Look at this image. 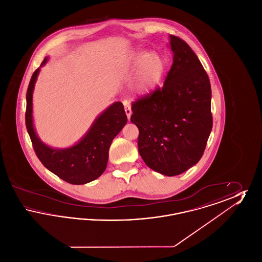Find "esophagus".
<instances>
[{
    "label": "esophagus",
    "mask_w": 262,
    "mask_h": 262,
    "mask_svg": "<svg viewBox=\"0 0 262 262\" xmlns=\"http://www.w3.org/2000/svg\"><path fill=\"white\" fill-rule=\"evenodd\" d=\"M124 105H125V114H126V117H127V119L129 120L130 119V116H132V107H130V104L128 103V102H126L125 101L124 102Z\"/></svg>",
    "instance_id": "1"
}]
</instances>
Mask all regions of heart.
I'll use <instances>...</instances> for the list:
<instances>
[{
    "instance_id": "1",
    "label": "heart",
    "mask_w": 262,
    "mask_h": 262,
    "mask_svg": "<svg viewBox=\"0 0 262 262\" xmlns=\"http://www.w3.org/2000/svg\"><path fill=\"white\" fill-rule=\"evenodd\" d=\"M126 64L132 72L136 71L130 88L139 96L149 94L160 84L166 69V62L160 54L145 49L133 51Z\"/></svg>"
}]
</instances>
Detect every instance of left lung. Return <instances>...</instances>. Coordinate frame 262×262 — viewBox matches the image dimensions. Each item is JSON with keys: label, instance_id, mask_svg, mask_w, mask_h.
<instances>
[{"label": "left lung", "instance_id": "left-lung-1", "mask_svg": "<svg viewBox=\"0 0 262 262\" xmlns=\"http://www.w3.org/2000/svg\"><path fill=\"white\" fill-rule=\"evenodd\" d=\"M173 64L164 85L133 104L138 151L150 169L173 177L199 162L211 133V86L195 53L170 35Z\"/></svg>", "mask_w": 262, "mask_h": 262}]
</instances>
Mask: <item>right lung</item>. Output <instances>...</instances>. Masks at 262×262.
I'll return each instance as SVG.
<instances>
[{"label": "right lung", "instance_id": "obj_1", "mask_svg": "<svg viewBox=\"0 0 262 262\" xmlns=\"http://www.w3.org/2000/svg\"><path fill=\"white\" fill-rule=\"evenodd\" d=\"M48 62L44 59L40 68ZM40 68L31 76L26 93L25 124L33 148L41 163L67 183L84 185L104 173L109 158L113 139L125 126L127 118L121 102H115L100 114L88 133L75 145L54 148L44 143L36 134L33 124L32 97Z\"/></svg>", "mask_w": 262, "mask_h": 262}]
</instances>
